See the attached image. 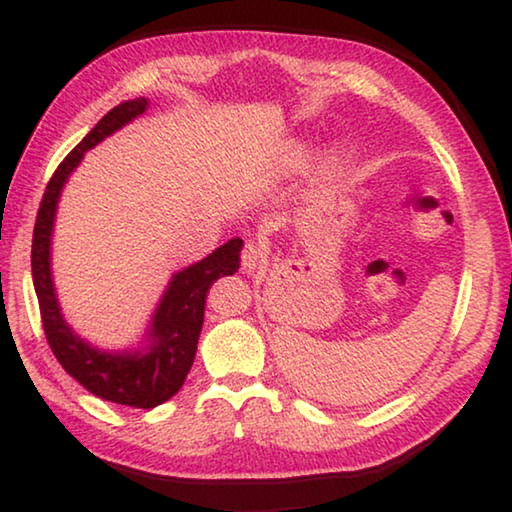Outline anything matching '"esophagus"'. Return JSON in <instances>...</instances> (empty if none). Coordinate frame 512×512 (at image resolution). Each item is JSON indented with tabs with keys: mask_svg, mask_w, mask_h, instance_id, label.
<instances>
[{
	"mask_svg": "<svg viewBox=\"0 0 512 512\" xmlns=\"http://www.w3.org/2000/svg\"><path fill=\"white\" fill-rule=\"evenodd\" d=\"M264 266H266L264 248L253 244V241H248L244 250H241V268H244L246 273H259L264 271Z\"/></svg>",
	"mask_w": 512,
	"mask_h": 512,
	"instance_id": "34e87169",
	"label": "esophagus"
}]
</instances>
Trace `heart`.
Masks as SVG:
<instances>
[{
    "label": "heart",
    "instance_id": "b5f03b06",
    "mask_svg": "<svg viewBox=\"0 0 512 512\" xmlns=\"http://www.w3.org/2000/svg\"><path fill=\"white\" fill-rule=\"evenodd\" d=\"M305 162H307V146L296 142V144H289L287 149H284L280 167L284 171H296V169L305 167ZM350 164H352V151L348 149V146L336 144L325 153L323 162H320V173H323V178L329 180V183H334V180H339L345 176V173H348Z\"/></svg>",
    "mask_w": 512,
    "mask_h": 512
}]
</instances>
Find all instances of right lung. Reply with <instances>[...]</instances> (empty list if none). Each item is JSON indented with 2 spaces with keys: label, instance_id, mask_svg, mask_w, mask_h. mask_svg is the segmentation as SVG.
Listing matches in <instances>:
<instances>
[{
  "label": "right lung",
  "instance_id": "1",
  "mask_svg": "<svg viewBox=\"0 0 512 512\" xmlns=\"http://www.w3.org/2000/svg\"><path fill=\"white\" fill-rule=\"evenodd\" d=\"M149 108L144 97L124 101L112 108L99 124L83 137L76 149L58 164L42 196L36 228L31 244V273L36 287L42 327L51 352L60 366L67 370L83 388L101 400L133 406V409H153L180 391L196 357L198 336H201L207 291L221 275H232L239 268V253L244 241L239 237L216 248L201 262L183 268L171 277L167 291L155 309L144 350L103 352L92 348L60 314L58 298L51 280V232L58 198L85 151L119 131L128 121L140 117Z\"/></svg>",
  "mask_w": 512,
  "mask_h": 512
}]
</instances>
